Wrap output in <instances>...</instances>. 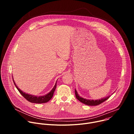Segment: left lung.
<instances>
[{"label":"left lung","mask_w":134,"mask_h":134,"mask_svg":"<svg viewBox=\"0 0 134 134\" xmlns=\"http://www.w3.org/2000/svg\"><path fill=\"white\" fill-rule=\"evenodd\" d=\"M75 96H76V98H77V100H79L80 102H81L82 103L86 104V105H99L101 103H103V102L105 101L107 99H108L110 97V95L107 97H105V98H102L101 99H99V100H88V99H84L82 97H81L80 95H79L77 91H76V90H75Z\"/></svg>","instance_id":"left-lung-1"}]
</instances>
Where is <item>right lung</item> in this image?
I'll list each match as a JSON object with an SVG mask.
<instances>
[{"mask_svg": "<svg viewBox=\"0 0 134 134\" xmlns=\"http://www.w3.org/2000/svg\"><path fill=\"white\" fill-rule=\"evenodd\" d=\"M13 82H14V83L16 87L17 88V89L18 90L19 92H20L23 95V97L25 99H26L28 101H29L31 103H46V102L49 101L50 100V99L53 97L54 92L55 90L56 86H57V82H56L53 88L51 90V91L49 93H48L47 94H46L45 95H43V96H39V97L38 96L37 97V96H35V95L29 94L27 93H25L23 92L22 91H21L16 86L15 83L14 82V80H13Z\"/></svg>", "mask_w": 134, "mask_h": 134, "instance_id": "right-lung-1", "label": "right lung"}]
</instances>
